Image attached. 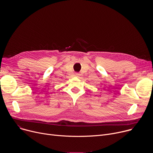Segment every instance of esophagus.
Wrapping results in <instances>:
<instances>
[{
    "instance_id": "1",
    "label": "esophagus",
    "mask_w": 153,
    "mask_h": 153,
    "mask_svg": "<svg viewBox=\"0 0 153 153\" xmlns=\"http://www.w3.org/2000/svg\"><path fill=\"white\" fill-rule=\"evenodd\" d=\"M79 75H80V74H79V73H76V76L77 77H79Z\"/></svg>"
}]
</instances>
